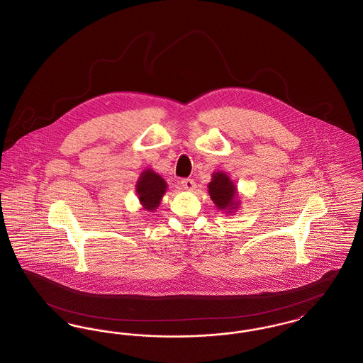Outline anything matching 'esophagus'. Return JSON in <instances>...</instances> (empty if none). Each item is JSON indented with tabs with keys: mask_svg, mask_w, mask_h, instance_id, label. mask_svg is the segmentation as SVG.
Returning <instances> with one entry per match:
<instances>
[{
	"mask_svg": "<svg viewBox=\"0 0 363 363\" xmlns=\"http://www.w3.org/2000/svg\"><path fill=\"white\" fill-rule=\"evenodd\" d=\"M181 186L184 188L185 190H193L196 188V182L193 181V179H189V178H185V179H182L181 181Z\"/></svg>",
	"mask_w": 363,
	"mask_h": 363,
	"instance_id": "1",
	"label": "esophagus"
}]
</instances>
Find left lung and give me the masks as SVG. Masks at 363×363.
<instances>
[{"label": "left lung", "mask_w": 363, "mask_h": 363, "mask_svg": "<svg viewBox=\"0 0 363 363\" xmlns=\"http://www.w3.org/2000/svg\"><path fill=\"white\" fill-rule=\"evenodd\" d=\"M208 193L216 208L225 213H234L240 208L238 189L225 172L212 174V179L208 184Z\"/></svg>", "instance_id": "8db88e82"}]
</instances>
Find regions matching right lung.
<instances>
[{
	"instance_id": "right-lung-1",
	"label": "right lung",
	"mask_w": 363,
	"mask_h": 363,
	"mask_svg": "<svg viewBox=\"0 0 363 363\" xmlns=\"http://www.w3.org/2000/svg\"><path fill=\"white\" fill-rule=\"evenodd\" d=\"M166 190L167 182L152 169H147L140 174L136 182V194L145 211L154 212L159 207Z\"/></svg>"
}]
</instances>
